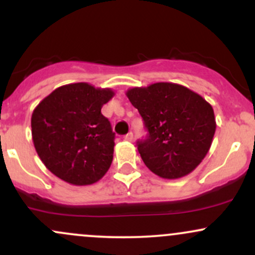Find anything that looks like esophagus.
<instances>
[{"instance_id":"34e87169","label":"esophagus","mask_w":255,"mask_h":255,"mask_svg":"<svg viewBox=\"0 0 255 255\" xmlns=\"http://www.w3.org/2000/svg\"><path fill=\"white\" fill-rule=\"evenodd\" d=\"M124 139H125V141H132V139H133V133L132 132L127 133V135L124 136Z\"/></svg>"}]
</instances>
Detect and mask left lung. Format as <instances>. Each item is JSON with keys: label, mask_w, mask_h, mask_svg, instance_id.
<instances>
[{"label": "left lung", "mask_w": 255, "mask_h": 255, "mask_svg": "<svg viewBox=\"0 0 255 255\" xmlns=\"http://www.w3.org/2000/svg\"><path fill=\"white\" fill-rule=\"evenodd\" d=\"M148 130L137 149L147 168L163 179L192 172L212 146L216 123L213 107L202 96L172 83L128 90Z\"/></svg>", "instance_id": "obj_1"}]
</instances>
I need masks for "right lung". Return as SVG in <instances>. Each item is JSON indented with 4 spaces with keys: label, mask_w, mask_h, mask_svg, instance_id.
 Wrapping results in <instances>:
<instances>
[{
    "label": "right lung",
    "mask_w": 255,
    "mask_h": 255,
    "mask_svg": "<svg viewBox=\"0 0 255 255\" xmlns=\"http://www.w3.org/2000/svg\"><path fill=\"white\" fill-rule=\"evenodd\" d=\"M113 96L111 89L69 84L54 90L32 112L35 149L46 168L63 181L92 185L108 171L114 132L101 109Z\"/></svg>",
    "instance_id": "1"
}]
</instances>
